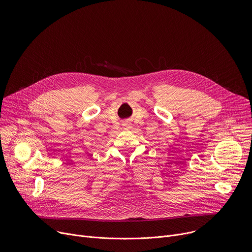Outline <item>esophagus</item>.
<instances>
[{
	"label": "esophagus",
	"instance_id": "obj_1",
	"mask_svg": "<svg viewBox=\"0 0 252 252\" xmlns=\"http://www.w3.org/2000/svg\"><path fill=\"white\" fill-rule=\"evenodd\" d=\"M124 127H125V129H130V128H131V125H129V124H124Z\"/></svg>",
	"mask_w": 252,
	"mask_h": 252
}]
</instances>
